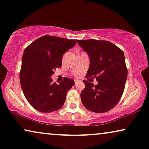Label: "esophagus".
<instances>
[{
    "label": "esophagus",
    "mask_w": 149,
    "mask_h": 149,
    "mask_svg": "<svg viewBox=\"0 0 149 149\" xmlns=\"http://www.w3.org/2000/svg\"><path fill=\"white\" fill-rule=\"evenodd\" d=\"M80 82V81L79 80H74V83H75V85H77V84H78Z\"/></svg>",
    "instance_id": "obj_1"
}]
</instances>
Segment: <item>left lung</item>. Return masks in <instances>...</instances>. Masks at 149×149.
Listing matches in <instances>:
<instances>
[{"instance_id": "left-lung-1", "label": "left lung", "mask_w": 149, "mask_h": 149, "mask_svg": "<svg viewBox=\"0 0 149 149\" xmlns=\"http://www.w3.org/2000/svg\"><path fill=\"white\" fill-rule=\"evenodd\" d=\"M77 43L90 58L85 77H93L98 82L94 85L83 80L85 87L81 93L83 105L95 113L111 110L122 97L128 75L124 52L109 41L91 39Z\"/></svg>"}]
</instances>
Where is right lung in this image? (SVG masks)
Wrapping results in <instances>:
<instances>
[{
  "instance_id": "right-lung-1",
  "label": "right lung",
  "mask_w": 149,
  "mask_h": 149,
  "mask_svg": "<svg viewBox=\"0 0 149 149\" xmlns=\"http://www.w3.org/2000/svg\"><path fill=\"white\" fill-rule=\"evenodd\" d=\"M76 44L77 40L44 36L25 49L19 79L25 98L36 110L50 113L63 106L74 81L64 77L57 85L50 77L61 67L64 54Z\"/></svg>"
}]
</instances>
